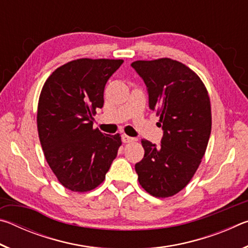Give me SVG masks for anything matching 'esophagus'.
<instances>
[{"label":"esophagus","instance_id":"esophagus-1","mask_svg":"<svg viewBox=\"0 0 248 248\" xmlns=\"http://www.w3.org/2000/svg\"><path fill=\"white\" fill-rule=\"evenodd\" d=\"M121 140H123L124 143H130V142L136 141V139H134V138L128 137L127 134H123V136H121Z\"/></svg>","mask_w":248,"mask_h":248}]
</instances>
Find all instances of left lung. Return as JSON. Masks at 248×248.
<instances>
[{"mask_svg":"<svg viewBox=\"0 0 248 248\" xmlns=\"http://www.w3.org/2000/svg\"><path fill=\"white\" fill-rule=\"evenodd\" d=\"M143 79L150 109L159 116L161 145L142 140L144 156L136 164L138 179L150 195L166 198L190 182L207 150L211 133L208 91L194 71L169 58L134 61Z\"/></svg>","mask_w":248,"mask_h":248,"instance_id":"8db88e82","label":"left lung"}]
</instances>
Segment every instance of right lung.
<instances>
[{"label": "right lung", "instance_id": "1", "mask_svg": "<svg viewBox=\"0 0 248 248\" xmlns=\"http://www.w3.org/2000/svg\"><path fill=\"white\" fill-rule=\"evenodd\" d=\"M124 60L78 59L61 65L41 90L37 127L45 157L66 189L85 192L104 182L121 145L119 133L93 128L109 78Z\"/></svg>", "mask_w": 248, "mask_h": 248}]
</instances>
